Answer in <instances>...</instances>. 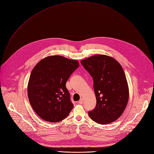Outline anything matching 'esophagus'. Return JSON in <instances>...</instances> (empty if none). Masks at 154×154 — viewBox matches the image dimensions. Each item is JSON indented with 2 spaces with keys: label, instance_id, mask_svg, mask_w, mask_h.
I'll return each instance as SVG.
<instances>
[{
  "label": "esophagus",
  "instance_id": "obj_1",
  "mask_svg": "<svg viewBox=\"0 0 154 154\" xmlns=\"http://www.w3.org/2000/svg\"><path fill=\"white\" fill-rule=\"evenodd\" d=\"M83 102H84V99L81 98V99H80V100H79V101L78 103H79V104H82L83 103Z\"/></svg>",
  "mask_w": 154,
  "mask_h": 154
}]
</instances>
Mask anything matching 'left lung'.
<instances>
[{"mask_svg":"<svg viewBox=\"0 0 154 154\" xmlns=\"http://www.w3.org/2000/svg\"><path fill=\"white\" fill-rule=\"evenodd\" d=\"M93 78L96 108L89 111L90 118L99 124L118 119L124 112L129 98V89L122 65L113 58L96 55L81 61Z\"/></svg>","mask_w":154,"mask_h":154,"instance_id":"left-lung-1","label":"left lung"}]
</instances>
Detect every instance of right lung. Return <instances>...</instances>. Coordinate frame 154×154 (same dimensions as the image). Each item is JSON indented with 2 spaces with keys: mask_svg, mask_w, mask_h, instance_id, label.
I'll return each instance as SVG.
<instances>
[{
  "mask_svg": "<svg viewBox=\"0 0 154 154\" xmlns=\"http://www.w3.org/2000/svg\"><path fill=\"white\" fill-rule=\"evenodd\" d=\"M79 66L76 60L49 56L33 68L28 85V96L36 114L46 122H60L67 117L73 104L66 82Z\"/></svg>",
  "mask_w": 154,
  "mask_h": 154,
  "instance_id": "add662e5",
  "label": "right lung"
}]
</instances>
